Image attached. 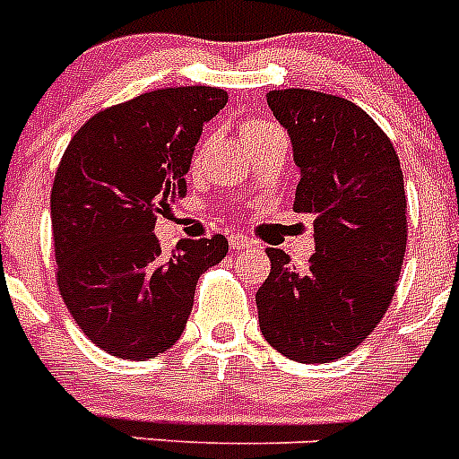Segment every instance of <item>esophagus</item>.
Masks as SVG:
<instances>
[{"label": "esophagus", "mask_w": 459, "mask_h": 459, "mask_svg": "<svg viewBox=\"0 0 459 459\" xmlns=\"http://www.w3.org/2000/svg\"><path fill=\"white\" fill-rule=\"evenodd\" d=\"M230 248L232 250H248L253 248V241L243 234H230Z\"/></svg>", "instance_id": "obj_1"}]
</instances>
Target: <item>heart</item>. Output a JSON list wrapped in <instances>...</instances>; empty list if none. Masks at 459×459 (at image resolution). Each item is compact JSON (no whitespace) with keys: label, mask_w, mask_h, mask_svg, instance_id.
<instances>
[{"label":"heart","mask_w":459,"mask_h":459,"mask_svg":"<svg viewBox=\"0 0 459 459\" xmlns=\"http://www.w3.org/2000/svg\"><path fill=\"white\" fill-rule=\"evenodd\" d=\"M269 124H264V121H248V124L243 126V135L246 133H253V131H259V128H266Z\"/></svg>","instance_id":"heart-1"}]
</instances>
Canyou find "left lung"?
<instances>
[{
	"label": "left lung",
	"mask_w": 459,
	"mask_h": 459,
	"mask_svg": "<svg viewBox=\"0 0 459 459\" xmlns=\"http://www.w3.org/2000/svg\"><path fill=\"white\" fill-rule=\"evenodd\" d=\"M290 133L301 172L294 211L312 216L315 255L306 271L269 248L257 290L259 328L280 354L333 363L381 322L407 250V200L391 140L351 100L307 89L266 96Z\"/></svg>",
	"instance_id": "8db88e82"
}]
</instances>
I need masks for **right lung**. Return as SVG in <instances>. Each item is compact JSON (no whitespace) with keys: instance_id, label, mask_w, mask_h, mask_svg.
Masks as SVG:
<instances>
[{"instance_id":"right-lung-1","label":"right lung","mask_w":459,"mask_h":459,"mask_svg":"<svg viewBox=\"0 0 459 459\" xmlns=\"http://www.w3.org/2000/svg\"><path fill=\"white\" fill-rule=\"evenodd\" d=\"M227 91L177 87L93 115L73 135L52 186L56 282L82 333L117 359H153L184 333L195 285L227 238H181L163 255L158 213L188 190L202 126Z\"/></svg>"}]
</instances>
